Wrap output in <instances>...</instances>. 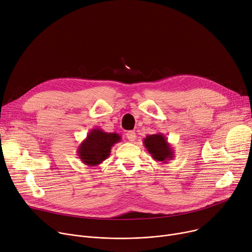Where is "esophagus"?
I'll use <instances>...</instances> for the list:
<instances>
[{
    "mask_svg": "<svg viewBox=\"0 0 252 252\" xmlns=\"http://www.w3.org/2000/svg\"><path fill=\"white\" fill-rule=\"evenodd\" d=\"M126 137L128 138L129 141L133 142L135 139H136V134H135V132H133V131H128L126 133Z\"/></svg>",
    "mask_w": 252,
    "mask_h": 252,
    "instance_id": "34e87169",
    "label": "esophagus"
}]
</instances>
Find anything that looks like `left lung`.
<instances>
[{"label": "left lung", "mask_w": 252, "mask_h": 252, "mask_svg": "<svg viewBox=\"0 0 252 252\" xmlns=\"http://www.w3.org/2000/svg\"><path fill=\"white\" fill-rule=\"evenodd\" d=\"M143 144L154 160L166 163L175 158V152L170 143L167 142V138L161 133L147 135L143 139Z\"/></svg>", "instance_id": "8db88e82"}]
</instances>
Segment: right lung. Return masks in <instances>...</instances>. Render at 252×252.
<instances>
[{"label": "right lung", "mask_w": 252, "mask_h": 252, "mask_svg": "<svg viewBox=\"0 0 252 252\" xmlns=\"http://www.w3.org/2000/svg\"><path fill=\"white\" fill-rule=\"evenodd\" d=\"M120 141L121 136L118 133H108L101 128H94L77 147V156L86 165L96 166L109 158L111 148Z\"/></svg>", "instance_id": "right-lung-1"}]
</instances>
